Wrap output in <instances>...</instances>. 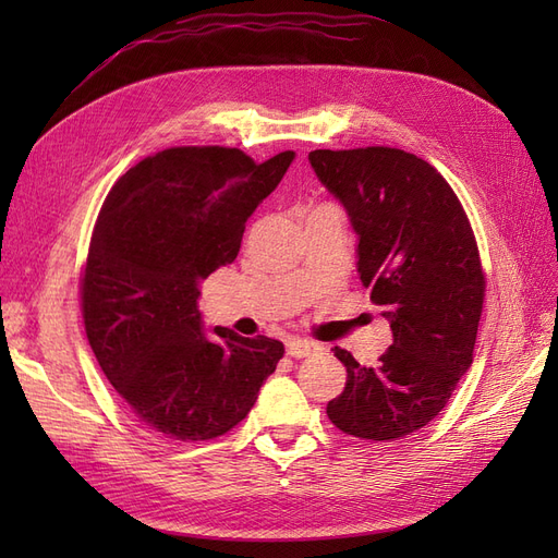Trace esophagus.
Wrapping results in <instances>:
<instances>
[{"label":"esophagus","instance_id":"obj_1","mask_svg":"<svg viewBox=\"0 0 558 558\" xmlns=\"http://www.w3.org/2000/svg\"><path fill=\"white\" fill-rule=\"evenodd\" d=\"M320 347L316 342L310 340H300V337H293V340L286 342V351H289V356L293 359H307L312 353H316Z\"/></svg>","mask_w":558,"mask_h":558}]
</instances>
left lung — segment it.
Masks as SVG:
<instances>
[{
	"instance_id": "obj_1",
	"label": "left lung",
	"mask_w": 558,
	"mask_h": 558,
	"mask_svg": "<svg viewBox=\"0 0 558 558\" xmlns=\"http://www.w3.org/2000/svg\"><path fill=\"white\" fill-rule=\"evenodd\" d=\"M318 181L359 234V275L388 318L393 344L365 367L347 349L344 391L328 418L363 440H398L442 412L472 365L484 302L475 234L451 185L400 148H318Z\"/></svg>"
}]
</instances>
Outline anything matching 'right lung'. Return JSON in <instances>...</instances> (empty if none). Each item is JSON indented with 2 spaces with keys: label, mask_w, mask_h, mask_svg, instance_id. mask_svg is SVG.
Here are the masks:
<instances>
[{
  "label": "right lung",
  "mask_w": 558,
  "mask_h": 558,
  "mask_svg": "<svg viewBox=\"0 0 558 558\" xmlns=\"http://www.w3.org/2000/svg\"><path fill=\"white\" fill-rule=\"evenodd\" d=\"M295 154L253 162L240 148L179 146L116 181L81 281L83 324L102 373L150 430L181 442L234 428L275 373L283 344L205 332L199 281L238 258L248 216Z\"/></svg>",
  "instance_id": "add662e5"
}]
</instances>
